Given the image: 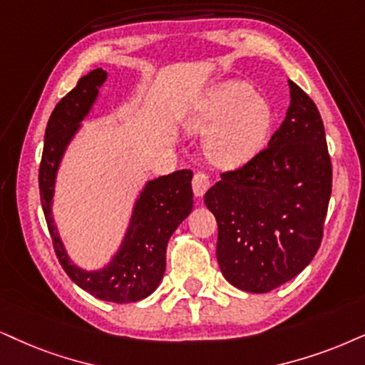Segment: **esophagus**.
<instances>
[{"label": "esophagus", "mask_w": 365, "mask_h": 365, "mask_svg": "<svg viewBox=\"0 0 365 365\" xmlns=\"http://www.w3.org/2000/svg\"><path fill=\"white\" fill-rule=\"evenodd\" d=\"M209 187H210L209 175L202 172L195 173V177L192 180V188H193V193H195V197H204V193L209 190Z\"/></svg>", "instance_id": "esophagus-1"}]
</instances>
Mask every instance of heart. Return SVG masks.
<instances>
[{
    "instance_id": "b5f03b06",
    "label": "heart",
    "mask_w": 365,
    "mask_h": 365,
    "mask_svg": "<svg viewBox=\"0 0 365 365\" xmlns=\"http://www.w3.org/2000/svg\"><path fill=\"white\" fill-rule=\"evenodd\" d=\"M188 126L207 135V153L222 167H239L259 155L274 126V108L244 81H227L205 92Z\"/></svg>"
}]
</instances>
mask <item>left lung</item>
<instances>
[{
  "mask_svg": "<svg viewBox=\"0 0 365 365\" xmlns=\"http://www.w3.org/2000/svg\"><path fill=\"white\" fill-rule=\"evenodd\" d=\"M289 108L267 148L220 175L205 193L215 215L217 262L247 293L293 279L320 247L331 193V163L317 106L293 81Z\"/></svg>",
  "mask_w": 365,
  "mask_h": 365,
  "instance_id": "1",
  "label": "left lung"
}]
</instances>
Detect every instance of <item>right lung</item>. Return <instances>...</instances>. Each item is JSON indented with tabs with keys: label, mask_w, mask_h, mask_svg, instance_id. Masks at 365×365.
Instances as JSON below:
<instances>
[{
	"label": "right lung",
	"mask_w": 365,
	"mask_h": 365,
	"mask_svg": "<svg viewBox=\"0 0 365 365\" xmlns=\"http://www.w3.org/2000/svg\"><path fill=\"white\" fill-rule=\"evenodd\" d=\"M108 79L103 68L81 77L77 86L55 106L45 129L38 185L41 207L60 264L73 283L92 297L113 303H133L158 288L167 267L172 234L193 209L190 170H178L146 182L133 207L121 246L108 264L87 271L72 262L53 222L55 182L63 155L91 113L101 86Z\"/></svg>",
	"instance_id": "obj_1"
}]
</instances>
